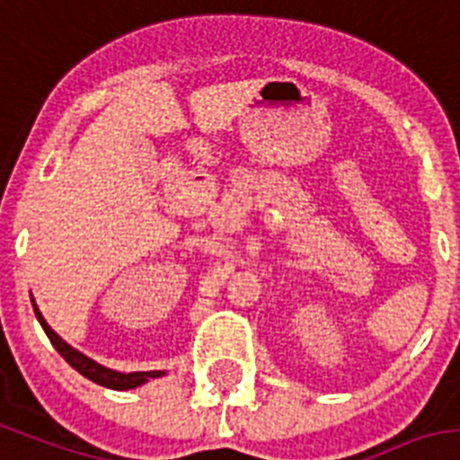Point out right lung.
Wrapping results in <instances>:
<instances>
[{
	"mask_svg": "<svg viewBox=\"0 0 460 460\" xmlns=\"http://www.w3.org/2000/svg\"><path fill=\"white\" fill-rule=\"evenodd\" d=\"M31 305H33V313H36V319L40 322V326H43L45 335L49 337L52 347L61 353V358L67 362V365H70V367L77 369V372L82 374V376H86L88 381L98 383V385H104V387H111V390H134V387L143 385V383H147L150 378H159L166 374V372H129V374H125V372H116V369L104 367V365L95 362L93 358L84 356L82 351H77L75 347H70V344H67L63 337H58L57 332L52 331V326L45 322L43 313L38 310L33 296H31Z\"/></svg>",
	"mask_w": 460,
	"mask_h": 460,
	"instance_id": "1",
	"label": "right lung"
}]
</instances>
